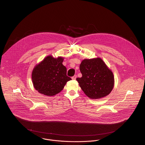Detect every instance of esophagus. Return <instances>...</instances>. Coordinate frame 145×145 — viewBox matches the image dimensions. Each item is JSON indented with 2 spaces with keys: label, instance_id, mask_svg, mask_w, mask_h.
Instances as JSON below:
<instances>
[{
  "label": "esophagus",
  "instance_id": "1",
  "mask_svg": "<svg viewBox=\"0 0 145 145\" xmlns=\"http://www.w3.org/2000/svg\"><path fill=\"white\" fill-rule=\"evenodd\" d=\"M76 77H77V76L75 75L73 76L71 78V79H72V80H75L76 78Z\"/></svg>",
  "mask_w": 145,
  "mask_h": 145
}]
</instances>
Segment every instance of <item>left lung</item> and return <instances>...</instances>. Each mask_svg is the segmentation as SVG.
<instances>
[{
  "label": "left lung",
  "mask_w": 145,
  "mask_h": 145,
  "mask_svg": "<svg viewBox=\"0 0 145 145\" xmlns=\"http://www.w3.org/2000/svg\"><path fill=\"white\" fill-rule=\"evenodd\" d=\"M82 78L76 80L84 93L91 99H100L112 91L114 75L101 58L84 59L80 65Z\"/></svg>",
  "instance_id": "obj_1"
}]
</instances>
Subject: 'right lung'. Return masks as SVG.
Instances as JSON below:
<instances>
[{
  "mask_svg": "<svg viewBox=\"0 0 145 145\" xmlns=\"http://www.w3.org/2000/svg\"><path fill=\"white\" fill-rule=\"evenodd\" d=\"M63 58L45 57L37 65L32 73L33 86L40 93L53 96L60 93L66 83L71 79L66 75L67 69L63 65Z\"/></svg>",
  "mask_w": 145,
  "mask_h": 145,
  "instance_id": "obj_1",
  "label": "right lung"
}]
</instances>
